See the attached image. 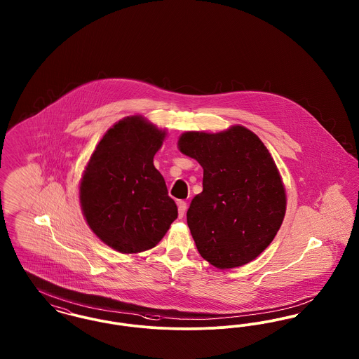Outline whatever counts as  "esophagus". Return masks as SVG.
Listing matches in <instances>:
<instances>
[{
    "label": "esophagus",
    "mask_w": 359,
    "mask_h": 359,
    "mask_svg": "<svg viewBox=\"0 0 359 359\" xmlns=\"http://www.w3.org/2000/svg\"><path fill=\"white\" fill-rule=\"evenodd\" d=\"M177 210H179V218H183L184 214H186V210H187V203L183 202V201H179L177 202Z\"/></svg>",
    "instance_id": "1"
}]
</instances>
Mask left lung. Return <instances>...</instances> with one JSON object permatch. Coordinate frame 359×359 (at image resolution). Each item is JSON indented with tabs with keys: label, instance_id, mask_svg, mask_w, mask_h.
<instances>
[{
	"label": "left lung",
	"instance_id": "left-lung-1",
	"mask_svg": "<svg viewBox=\"0 0 359 359\" xmlns=\"http://www.w3.org/2000/svg\"><path fill=\"white\" fill-rule=\"evenodd\" d=\"M177 148L203 168V191L187 211L198 252L218 269L249 264L271 245L285 217L287 194L272 154L242 125L186 132Z\"/></svg>",
	"mask_w": 359,
	"mask_h": 359
}]
</instances>
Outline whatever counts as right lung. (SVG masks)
I'll list each match as a JSON object with an SVG mask.
<instances>
[{"label": "right lung", "mask_w": 359, "mask_h": 359, "mask_svg": "<svg viewBox=\"0 0 359 359\" xmlns=\"http://www.w3.org/2000/svg\"><path fill=\"white\" fill-rule=\"evenodd\" d=\"M167 137L142 116L116 122L97 144L79 184L82 214L93 233L122 255L154 248L177 218L154 157Z\"/></svg>", "instance_id": "1"}]
</instances>
